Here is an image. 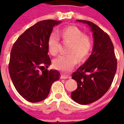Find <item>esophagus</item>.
Here are the masks:
<instances>
[{
	"label": "esophagus",
	"mask_w": 124,
	"mask_h": 124,
	"mask_svg": "<svg viewBox=\"0 0 124 124\" xmlns=\"http://www.w3.org/2000/svg\"><path fill=\"white\" fill-rule=\"evenodd\" d=\"M70 78V77L69 76L63 75V74H62L61 76H60V78H61V79H68V78Z\"/></svg>",
	"instance_id": "esophagus-1"
}]
</instances>
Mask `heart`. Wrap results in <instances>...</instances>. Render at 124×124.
Returning a JSON list of instances; mask_svg holds the SVG:
<instances>
[{
	"label": "heart",
	"mask_w": 124,
	"mask_h": 124,
	"mask_svg": "<svg viewBox=\"0 0 124 124\" xmlns=\"http://www.w3.org/2000/svg\"><path fill=\"white\" fill-rule=\"evenodd\" d=\"M58 35L65 42H70L67 50L68 55L60 56L54 60V66L57 70L67 72L72 69L78 60L83 62L88 57L92 48V41L90 37L80 28L70 26L60 30ZM48 49L52 56L59 52V40L56 36L52 34L48 40Z\"/></svg>",
	"instance_id": "b5f03b06"
}]
</instances>
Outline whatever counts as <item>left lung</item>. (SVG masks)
<instances>
[{"label": "left lung", "instance_id": "1", "mask_svg": "<svg viewBox=\"0 0 124 124\" xmlns=\"http://www.w3.org/2000/svg\"><path fill=\"white\" fill-rule=\"evenodd\" d=\"M90 28L93 38L92 52L83 65L73 73L78 87L71 93L74 101L82 105L101 98L112 85L117 70L114 48L109 36L94 23L77 20Z\"/></svg>", "mask_w": 124, "mask_h": 124}]
</instances>
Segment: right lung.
<instances>
[{
	"label": "right lung",
	"instance_id": "1",
	"mask_svg": "<svg viewBox=\"0 0 124 124\" xmlns=\"http://www.w3.org/2000/svg\"><path fill=\"white\" fill-rule=\"evenodd\" d=\"M61 22H38L22 34L12 46L8 66L10 76L18 93L30 102L46 98L52 84L60 79L58 70L47 68L51 64L48 40L54 26Z\"/></svg>",
	"mask_w": 124,
	"mask_h": 124
}]
</instances>
